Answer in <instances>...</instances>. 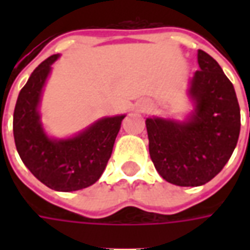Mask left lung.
<instances>
[{
  "label": "left lung",
  "mask_w": 250,
  "mask_h": 250,
  "mask_svg": "<svg viewBox=\"0 0 250 250\" xmlns=\"http://www.w3.org/2000/svg\"><path fill=\"white\" fill-rule=\"evenodd\" d=\"M190 95L195 112L186 123L147 119L148 151L163 179L177 186L208 184L236 148L241 116L236 92L218 62L198 51Z\"/></svg>",
  "instance_id": "obj_1"
}]
</instances>
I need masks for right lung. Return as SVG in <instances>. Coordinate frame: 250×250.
<instances>
[{"label": "right lung", "instance_id": "right-lung-1", "mask_svg": "<svg viewBox=\"0 0 250 250\" xmlns=\"http://www.w3.org/2000/svg\"><path fill=\"white\" fill-rule=\"evenodd\" d=\"M57 57L52 55L41 62L20 91L13 114L14 143L21 161L40 182L57 191H75L93 185L103 174L125 116L104 118L71 139H49L37 105Z\"/></svg>", "mask_w": 250, "mask_h": 250}]
</instances>
